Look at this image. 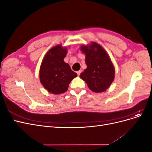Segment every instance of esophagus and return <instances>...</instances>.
Segmentation results:
<instances>
[{"label": "esophagus", "instance_id": "esophagus-1", "mask_svg": "<svg viewBox=\"0 0 152 152\" xmlns=\"http://www.w3.org/2000/svg\"><path fill=\"white\" fill-rule=\"evenodd\" d=\"M80 73H81V71H80V70H79V71H78V72H77V75H78V76H79V75H80Z\"/></svg>", "mask_w": 152, "mask_h": 152}]
</instances>
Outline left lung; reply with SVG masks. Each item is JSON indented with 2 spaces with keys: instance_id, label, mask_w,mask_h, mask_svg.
<instances>
[{
  "instance_id": "1",
  "label": "left lung",
  "mask_w": 152,
  "mask_h": 152,
  "mask_svg": "<svg viewBox=\"0 0 152 152\" xmlns=\"http://www.w3.org/2000/svg\"><path fill=\"white\" fill-rule=\"evenodd\" d=\"M81 51L85 54L86 69L80 74L90 90L102 93L110 86L115 79V68L104 49L98 43L82 45Z\"/></svg>"
}]
</instances>
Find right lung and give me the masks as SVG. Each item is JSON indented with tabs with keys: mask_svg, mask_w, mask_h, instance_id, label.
Segmentation results:
<instances>
[{
	"mask_svg": "<svg viewBox=\"0 0 152 152\" xmlns=\"http://www.w3.org/2000/svg\"><path fill=\"white\" fill-rule=\"evenodd\" d=\"M67 48L61 44L50 48L44 56L39 70L40 83L49 93L60 94L68 90L69 84L77 76L64 61Z\"/></svg>",
	"mask_w": 152,
	"mask_h": 152,
	"instance_id": "obj_1",
	"label": "right lung"
}]
</instances>
